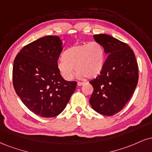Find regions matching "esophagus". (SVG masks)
Returning <instances> with one entry per match:
<instances>
[{
  "label": "esophagus",
  "instance_id": "esophagus-1",
  "mask_svg": "<svg viewBox=\"0 0 152 152\" xmlns=\"http://www.w3.org/2000/svg\"><path fill=\"white\" fill-rule=\"evenodd\" d=\"M85 84V83H83V82H78L77 83V86H83Z\"/></svg>",
  "mask_w": 152,
  "mask_h": 152
}]
</instances>
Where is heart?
Wrapping results in <instances>:
<instances>
[{"label": "heart", "instance_id": "heart-1", "mask_svg": "<svg viewBox=\"0 0 152 152\" xmlns=\"http://www.w3.org/2000/svg\"><path fill=\"white\" fill-rule=\"evenodd\" d=\"M105 52L102 45L97 42H91L75 45L63 54V58L57 62V69L61 76L66 81L74 78V68L78 77H96L103 69Z\"/></svg>", "mask_w": 152, "mask_h": 152}]
</instances>
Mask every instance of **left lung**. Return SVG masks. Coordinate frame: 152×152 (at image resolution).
<instances>
[{"label":"left lung","mask_w":152,"mask_h":152,"mask_svg":"<svg viewBox=\"0 0 152 152\" xmlns=\"http://www.w3.org/2000/svg\"><path fill=\"white\" fill-rule=\"evenodd\" d=\"M107 56L101 72L90 81L94 87L90 104L103 115L120 112L132 96L138 83V66L134 54L127 44L108 34L94 37Z\"/></svg>","instance_id":"1"}]
</instances>
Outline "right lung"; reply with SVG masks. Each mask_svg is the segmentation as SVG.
<instances>
[{
  "label": "right lung",
  "mask_w": 152,
  "mask_h": 152,
  "mask_svg": "<svg viewBox=\"0 0 152 152\" xmlns=\"http://www.w3.org/2000/svg\"><path fill=\"white\" fill-rule=\"evenodd\" d=\"M63 42L57 36H45L26 45L14 60L12 81L16 94L29 110L43 118L60 114L76 90L57 69Z\"/></svg>",
  "instance_id": "add662e5"
}]
</instances>
